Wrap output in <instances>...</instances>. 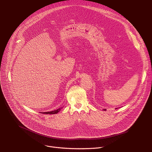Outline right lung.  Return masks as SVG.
Wrapping results in <instances>:
<instances>
[{"mask_svg": "<svg viewBox=\"0 0 152 152\" xmlns=\"http://www.w3.org/2000/svg\"><path fill=\"white\" fill-rule=\"evenodd\" d=\"M61 110V108H59V109L53 111H50V112H46V113H45L46 114H57L59 111Z\"/></svg>", "mask_w": 152, "mask_h": 152, "instance_id": "add662e5", "label": "right lung"}]
</instances>
